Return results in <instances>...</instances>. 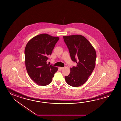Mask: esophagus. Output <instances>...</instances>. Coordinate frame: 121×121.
Masks as SVG:
<instances>
[{"label": "esophagus", "mask_w": 121, "mask_h": 121, "mask_svg": "<svg viewBox=\"0 0 121 121\" xmlns=\"http://www.w3.org/2000/svg\"><path fill=\"white\" fill-rule=\"evenodd\" d=\"M63 68H64V67H60L59 69H63Z\"/></svg>", "instance_id": "1"}]
</instances>
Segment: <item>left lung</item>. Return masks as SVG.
Wrapping results in <instances>:
<instances>
[{
  "label": "left lung",
  "instance_id": "8db88e82",
  "mask_svg": "<svg viewBox=\"0 0 121 121\" xmlns=\"http://www.w3.org/2000/svg\"><path fill=\"white\" fill-rule=\"evenodd\" d=\"M71 59L77 65L70 68V73L65 77V81L73 87L80 86L88 80L95 65V50L90 42L81 35L64 36Z\"/></svg>",
  "mask_w": 121,
  "mask_h": 121
}]
</instances>
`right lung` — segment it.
Listing matches in <instances>:
<instances>
[{
    "mask_svg": "<svg viewBox=\"0 0 121 121\" xmlns=\"http://www.w3.org/2000/svg\"><path fill=\"white\" fill-rule=\"evenodd\" d=\"M59 39L47 34L33 37L25 49V65L27 73L33 81L42 86L50 84L58 68L47 64L49 56L52 54Z\"/></svg>",
    "mask_w": 121,
    "mask_h": 121,
    "instance_id": "right-lung-1",
    "label": "right lung"
}]
</instances>
